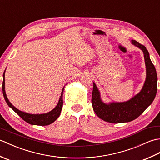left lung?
Masks as SVG:
<instances>
[{
	"label": "left lung",
	"instance_id": "8db88e82",
	"mask_svg": "<svg viewBox=\"0 0 160 160\" xmlns=\"http://www.w3.org/2000/svg\"><path fill=\"white\" fill-rule=\"evenodd\" d=\"M132 44L142 50L147 67V78L140 92L127 102L107 104L101 100L99 91L93 82L91 104L94 112L102 120L110 123L128 122L136 119L151 104L157 93L158 76L148 50L136 40H132Z\"/></svg>",
	"mask_w": 160,
	"mask_h": 160
}]
</instances>
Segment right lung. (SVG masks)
I'll list each match as a JSON object with an SVG mask.
<instances>
[{"label": "right lung", "instance_id": "obj_1", "mask_svg": "<svg viewBox=\"0 0 160 160\" xmlns=\"http://www.w3.org/2000/svg\"><path fill=\"white\" fill-rule=\"evenodd\" d=\"M64 89V88H63ZM62 89V93H61V96L58 103L57 106L53 108L52 111H51L49 113H44V114H29L22 112L21 111H19L17 109L16 107H14L13 105L10 103V102L8 99V97L6 96L5 90V71L3 73V81H2V93L3 96H4L5 100L6 101L7 104H8L9 107H11L12 109L16 113L18 114L19 116L23 120L28 122L30 124L33 125H40V126H46L51 124L53 122L56 120V119L60 116L61 110L62 108L63 101H62V94H63Z\"/></svg>", "mask_w": 160, "mask_h": 160}]
</instances>
